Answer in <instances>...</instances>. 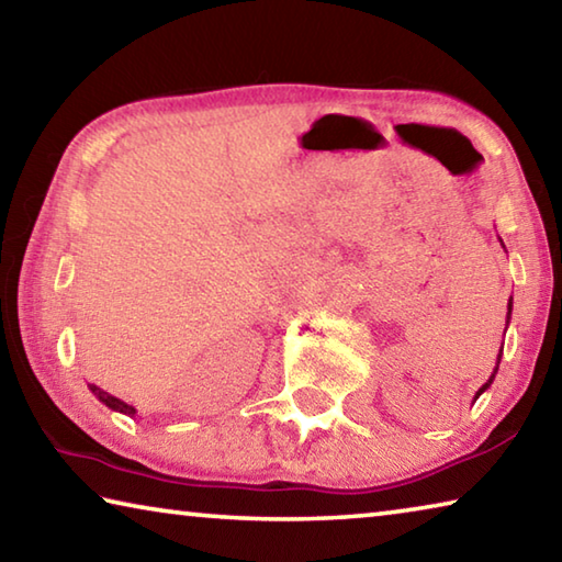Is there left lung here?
<instances>
[{"mask_svg": "<svg viewBox=\"0 0 562 562\" xmlns=\"http://www.w3.org/2000/svg\"><path fill=\"white\" fill-rule=\"evenodd\" d=\"M498 240H501V237H498ZM501 245H503V240H501ZM503 250H506V245H503ZM510 312H513V297L508 300V315H506V319H510ZM508 329V327H506ZM501 357H503V347H501V351H498V357H496V369H493V374L488 376V382L486 384H483L481 389H479V392H475V396L473 398H479L483 392H486V389L493 384V379H496V372H498V364H501Z\"/></svg>", "mask_w": 562, "mask_h": 562, "instance_id": "8db88e82", "label": "left lung"}]
</instances>
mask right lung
<instances>
[{"mask_svg":"<svg viewBox=\"0 0 562 562\" xmlns=\"http://www.w3.org/2000/svg\"><path fill=\"white\" fill-rule=\"evenodd\" d=\"M89 389H91V394H93V396H97L101 404H106V406L111 408V412L126 414V416H131V418L138 414V412H136V408H133L131 404H126V402H121V398H116V396H113V394H109V392H103V389H101V386H97V384H89Z\"/></svg>","mask_w":562,"mask_h":562,"instance_id":"obj_1","label":"right lung"}]
</instances>
